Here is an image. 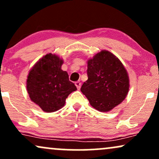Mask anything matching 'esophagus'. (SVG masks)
Listing matches in <instances>:
<instances>
[{"mask_svg": "<svg viewBox=\"0 0 159 159\" xmlns=\"http://www.w3.org/2000/svg\"><path fill=\"white\" fill-rule=\"evenodd\" d=\"M75 84L76 87L78 88V90H79L80 88H81V83L80 81H76L75 83Z\"/></svg>", "mask_w": 159, "mask_h": 159, "instance_id": "obj_1", "label": "esophagus"}]
</instances>
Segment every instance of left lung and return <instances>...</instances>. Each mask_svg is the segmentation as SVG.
<instances>
[{
	"label": "left lung",
	"instance_id": "obj_1",
	"mask_svg": "<svg viewBox=\"0 0 159 159\" xmlns=\"http://www.w3.org/2000/svg\"><path fill=\"white\" fill-rule=\"evenodd\" d=\"M88 79L81 91L96 110L107 112L126 97L129 79L121 61L108 51L97 53L87 61Z\"/></svg>",
	"mask_w": 159,
	"mask_h": 159
}]
</instances>
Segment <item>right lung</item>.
<instances>
[{"label": "right lung", "instance_id": "add662e5", "mask_svg": "<svg viewBox=\"0 0 159 159\" xmlns=\"http://www.w3.org/2000/svg\"><path fill=\"white\" fill-rule=\"evenodd\" d=\"M63 60L55 54L43 57L29 72L27 90L30 99L45 112L58 111L64 106L66 98L77 90L61 69Z\"/></svg>", "mask_w": 159, "mask_h": 159}]
</instances>
